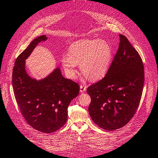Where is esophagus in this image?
I'll return each instance as SVG.
<instances>
[{
    "instance_id": "esophagus-1",
    "label": "esophagus",
    "mask_w": 158,
    "mask_h": 158,
    "mask_svg": "<svg viewBox=\"0 0 158 158\" xmlns=\"http://www.w3.org/2000/svg\"><path fill=\"white\" fill-rule=\"evenodd\" d=\"M86 88H87V87L85 85H80V92H81V93L84 92L86 90Z\"/></svg>"
}]
</instances>
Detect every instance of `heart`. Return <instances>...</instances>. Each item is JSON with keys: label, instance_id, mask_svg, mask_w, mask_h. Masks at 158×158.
Listing matches in <instances>:
<instances>
[{"label": "heart", "instance_id": "b5f03b06", "mask_svg": "<svg viewBox=\"0 0 158 158\" xmlns=\"http://www.w3.org/2000/svg\"><path fill=\"white\" fill-rule=\"evenodd\" d=\"M112 49L104 40H81L74 42L68 50V55L61 57V62L67 75L75 78L77 65L90 81H97L105 77L112 60Z\"/></svg>", "mask_w": 158, "mask_h": 158}]
</instances>
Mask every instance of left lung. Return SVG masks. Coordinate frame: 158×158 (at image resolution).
Listing matches in <instances>:
<instances>
[{"instance_id": "1", "label": "left lung", "mask_w": 158, "mask_h": 158, "mask_svg": "<svg viewBox=\"0 0 158 158\" xmlns=\"http://www.w3.org/2000/svg\"><path fill=\"white\" fill-rule=\"evenodd\" d=\"M118 49L104 78L87 89L88 112L101 128L114 131L127 124L140 104L144 81V65L137 51L120 34Z\"/></svg>"}]
</instances>
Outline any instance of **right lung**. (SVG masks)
<instances>
[{
  "label": "right lung",
  "mask_w": 158,
  "mask_h": 158,
  "mask_svg": "<svg viewBox=\"0 0 158 158\" xmlns=\"http://www.w3.org/2000/svg\"><path fill=\"white\" fill-rule=\"evenodd\" d=\"M46 40L44 35L34 39L17 57L12 85L20 112L28 124L36 130L49 134L66 123L68 107L79 94V86L71 79H65L59 67L41 80L33 79L27 73L25 60L40 42Z\"/></svg>",
  "instance_id": "obj_1"
}]
</instances>
